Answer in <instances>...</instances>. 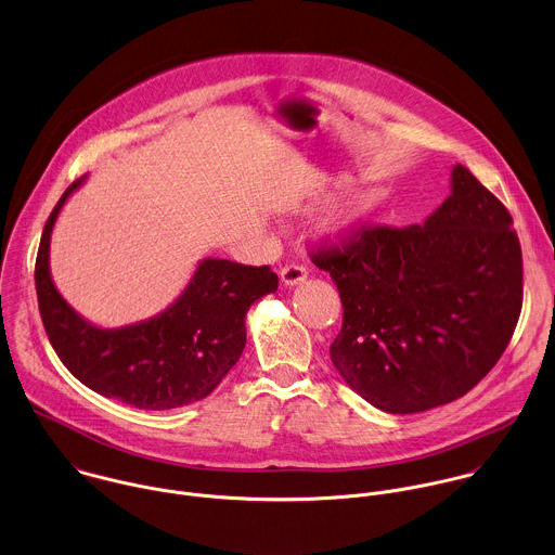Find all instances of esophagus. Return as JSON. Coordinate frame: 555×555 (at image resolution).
<instances>
[{"label": "esophagus", "instance_id": "34e87169", "mask_svg": "<svg viewBox=\"0 0 555 555\" xmlns=\"http://www.w3.org/2000/svg\"><path fill=\"white\" fill-rule=\"evenodd\" d=\"M309 276V270L305 266H298V263H289L281 270V283L285 287H294V285H300L305 279Z\"/></svg>", "mask_w": 555, "mask_h": 555}]
</instances>
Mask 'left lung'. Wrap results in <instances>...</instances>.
<instances>
[{"label":"left lung","mask_w":555,"mask_h":555,"mask_svg":"<svg viewBox=\"0 0 555 555\" xmlns=\"http://www.w3.org/2000/svg\"><path fill=\"white\" fill-rule=\"evenodd\" d=\"M331 272L343 328L340 377L388 414H416L472 390L500 360L524 300L521 244L504 204L463 165L423 224L362 227L313 255Z\"/></svg>","instance_id":"obj_1"}]
</instances>
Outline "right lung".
<instances>
[{
    "mask_svg": "<svg viewBox=\"0 0 555 555\" xmlns=\"http://www.w3.org/2000/svg\"><path fill=\"white\" fill-rule=\"evenodd\" d=\"M86 178L60 197L36 257L38 309L55 353L81 384L139 410H173L206 399L242 356L250 305L274 294L279 276L268 266L206 257L158 315L119 328L88 322L62 298L49 268L55 221Z\"/></svg>",
    "mask_w": 555,
    "mask_h": 555,
    "instance_id": "obj_1",
    "label": "right lung"
}]
</instances>
